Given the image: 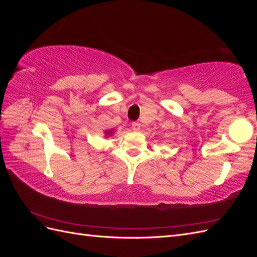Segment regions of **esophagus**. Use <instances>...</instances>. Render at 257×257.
<instances>
[{"mask_svg": "<svg viewBox=\"0 0 257 257\" xmlns=\"http://www.w3.org/2000/svg\"><path fill=\"white\" fill-rule=\"evenodd\" d=\"M132 128H133L134 132H139L142 128V124L139 122H133L132 123Z\"/></svg>", "mask_w": 257, "mask_h": 257, "instance_id": "obj_1", "label": "esophagus"}]
</instances>
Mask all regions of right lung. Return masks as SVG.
<instances>
[{"label": "right lung", "instance_id": "right-lung-1", "mask_svg": "<svg viewBox=\"0 0 257 257\" xmlns=\"http://www.w3.org/2000/svg\"><path fill=\"white\" fill-rule=\"evenodd\" d=\"M111 133H112V132H111V131H108V132H107V134H108V135H109V134H111Z\"/></svg>", "mask_w": 257, "mask_h": 257}]
</instances>
